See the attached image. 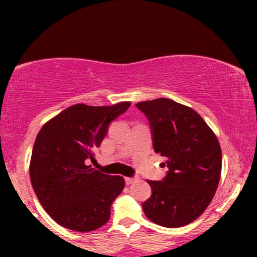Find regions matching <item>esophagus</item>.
Here are the masks:
<instances>
[{
  "label": "esophagus",
  "mask_w": 257,
  "mask_h": 257,
  "mask_svg": "<svg viewBox=\"0 0 257 257\" xmlns=\"http://www.w3.org/2000/svg\"><path fill=\"white\" fill-rule=\"evenodd\" d=\"M137 180H138L137 176H135V178H125V184L131 185V184H133V182L137 181Z\"/></svg>",
  "instance_id": "obj_1"
}]
</instances>
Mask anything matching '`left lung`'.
Returning a JSON list of instances; mask_svg holds the SVG:
<instances>
[{"label":"left lung","instance_id":"1","mask_svg":"<svg viewBox=\"0 0 257 257\" xmlns=\"http://www.w3.org/2000/svg\"><path fill=\"white\" fill-rule=\"evenodd\" d=\"M151 125L153 149L166 159L162 181L147 180L152 194L143 203L149 220L176 228L198 219L219 186L222 156L216 135L193 108L172 99L138 102Z\"/></svg>","mask_w":257,"mask_h":257}]
</instances>
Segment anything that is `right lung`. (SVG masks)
<instances>
[{"instance_id":"1","label":"right lung","mask_w":257,"mask_h":257,"mask_svg":"<svg viewBox=\"0 0 257 257\" xmlns=\"http://www.w3.org/2000/svg\"><path fill=\"white\" fill-rule=\"evenodd\" d=\"M129 106V101L76 104L38 132L30 161L31 184L44 210L65 228L90 232L110 219L111 204L124 188V179L100 173L85 159H94L108 124Z\"/></svg>"}]
</instances>
